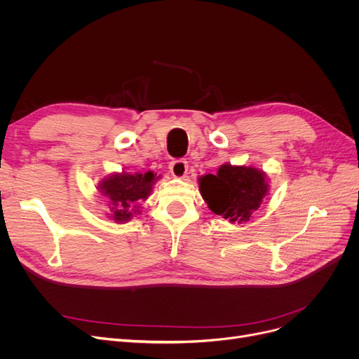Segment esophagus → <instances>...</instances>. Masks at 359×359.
<instances>
[{
    "instance_id": "esophagus-1",
    "label": "esophagus",
    "mask_w": 359,
    "mask_h": 359,
    "mask_svg": "<svg viewBox=\"0 0 359 359\" xmlns=\"http://www.w3.org/2000/svg\"><path fill=\"white\" fill-rule=\"evenodd\" d=\"M168 168L172 176H175L176 179H183L187 173V163L184 160H175L170 163Z\"/></svg>"
}]
</instances>
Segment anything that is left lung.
<instances>
[{
  "mask_svg": "<svg viewBox=\"0 0 359 359\" xmlns=\"http://www.w3.org/2000/svg\"><path fill=\"white\" fill-rule=\"evenodd\" d=\"M198 182L208 208L231 224L249 221L269 192L266 173L252 165L225 163L217 175L201 176Z\"/></svg>",
  "mask_w": 359,
  "mask_h": 359,
  "instance_id": "8db88e82",
  "label": "left lung"
}]
</instances>
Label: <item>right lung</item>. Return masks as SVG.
Wrapping results in <instances>:
<instances>
[{
	"label": "right lung",
	"instance_id": "1",
	"mask_svg": "<svg viewBox=\"0 0 359 359\" xmlns=\"http://www.w3.org/2000/svg\"><path fill=\"white\" fill-rule=\"evenodd\" d=\"M160 179L157 173H111L97 183V191L107 199L109 212L106 215L116 224H125L141 212L140 203L147 201L153 192L156 182Z\"/></svg>",
	"mask_w": 359,
	"mask_h": 359
}]
</instances>
